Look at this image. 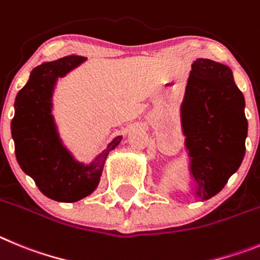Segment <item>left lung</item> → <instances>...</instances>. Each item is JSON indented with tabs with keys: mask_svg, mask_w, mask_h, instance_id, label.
<instances>
[{
	"mask_svg": "<svg viewBox=\"0 0 260 260\" xmlns=\"http://www.w3.org/2000/svg\"><path fill=\"white\" fill-rule=\"evenodd\" d=\"M181 124L193 179L191 196L207 201L224 188L245 156V98L228 66L205 58L194 60Z\"/></svg>",
	"mask_w": 260,
	"mask_h": 260,
	"instance_id": "obj_1",
	"label": "left lung"
}]
</instances>
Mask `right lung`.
I'll list each match as a JSON object with an SVG mask.
<instances>
[{"mask_svg":"<svg viewBox=\"0 0 260 260\" xmlns=\"http://www.w3.org/2000/svg\"><path fill=\"white\" fill-rule=\"evenodd\" d=\"M85 59L69 55L37 66L14 104L11 135L16 160L41 193L58 202H76L92 194L101 179L107 155L121 141V136L115 137L90 165L78 162L60 141L51 115L55 83Z\"/></svg>","mask_w":260,"mask_h":260,"instance_id":"1","label":"right lung"}]
</instances>
